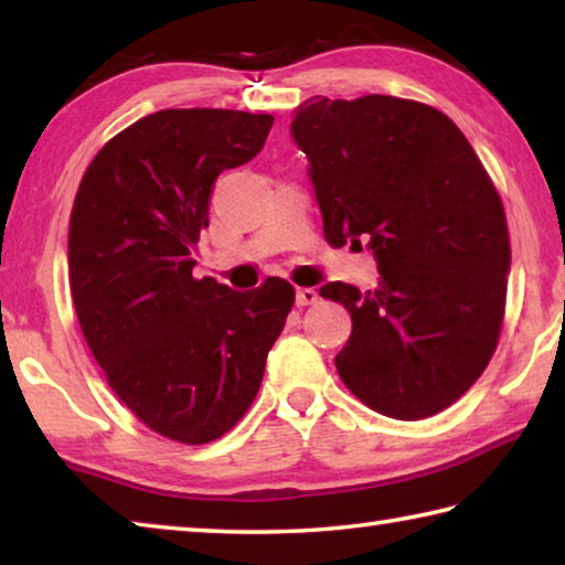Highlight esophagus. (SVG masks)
I'll return each mask as SVG.
<instances>
[{
    "label": "esophagus",
    "instance_id": "esophagus-1",
    "mask_svg": "<svg viewBox=\"0 0 565 565\" xmlns=\"http://www.w3.org/2000/svg\"><path fill=\"white\" fill-rule=\"evenodd\" d=\"M319 301L317 289H296V306H311Z\"/></svg>",
    "mask_w": 565,
    "mask_h": 565
}]
</instances>
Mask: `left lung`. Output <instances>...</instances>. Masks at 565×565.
I'll use <instances>...</instances> for the list:
<instances>
[{"label": "left lung", "mask_w": 565, "mask_h": 565, "mask_svg": "<svg viewBox=\"0 0 565 565\" xmlns=\"http://www.w3.org/2000/svg\"><path fill=\"white\" fill-rule=\"evenodd\" d=\"M291 137L331 246H366L379 286L331 281L351 313L337 371L379 414L418 420L461 398L499 343L511 269L499 191L456 124L434 107L369 94L306 99Z\"/></svg>", "instance_id": "obj_1"}]
</instances>
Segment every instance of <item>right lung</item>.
<instances>
[{
  "instance_id": "add662e5",
  "label": "right lung",
  "mask_w": 565,
  "mask_h": 565,
  "mask_svg": "<svg viewBox=\"0 0 565 565\" xmlns=\"http://www.w3.org/2000/svg\"><path fill=\"white\" fill-rule=\"evenodd\" d=\"M271 124L234 109L154 111L102 147L76 191V319L114 394L171 441L209 444L246 414L294 306L279 276L232 291L191 274L216 177L259 154Z\"/></svg>"
}]
</instances>
